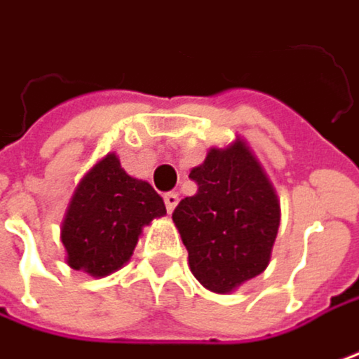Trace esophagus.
Segmentation results:
<instances>
[{
  "mask_svg": "<svg viewBox=\"0 0 359 359\" xmlns=\"http://www.w3.org/2000/svg\"><path fill=\"white\" fill-rule=\"evenodd\" d=\"M179 201H180V197L177 195V193H166V195H164V203H166V210H168V213L175 212V208L179 205Z\"/></svg>",
  "mask_w": 359,
  "mask_h": 359,
  "instance_id": "34e87169",
  "label": "esophagus"
}]
</instances>
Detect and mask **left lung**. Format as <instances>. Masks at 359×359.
<instances>
[{"mask_svg": "<svg viewBox=\"0 0 359 359\" xmlns=\"http://www.w3.org/2000/svg\"><path fill=\"white\" fill-rule=\"evenodd\" d=\"M189 179L197 193L184 197L172 213L189 267L215 294H230L261 276L279 230L276 187L243 137L212 147Z\"/></svg>", "mask_w": 359, "mask_h": 359, "instance_id": "left-lung-1", "label": "left lung"}]
</instances>
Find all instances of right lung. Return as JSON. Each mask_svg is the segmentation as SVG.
Here are the masks:
<instances>
[{
	"label": "right lung",
	"mask_w": 359,
	"mask_h": 359,
	"mask_svg": "<svg viewBox=\"0 0 359 359\" xmlns=\"http://www.w3.org/2000/svg\"><path fill=\"white\" fill-rule=\"evenodd\" d=\"M166 215L162 197L146 180L129 177L116 154L98 160L74 189L61 219L65 263L107 277L131 259L144 228Z\"/></svg>",
	"instance_id": "obj_1"
}]
</instances>
